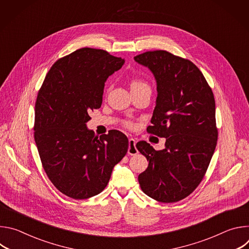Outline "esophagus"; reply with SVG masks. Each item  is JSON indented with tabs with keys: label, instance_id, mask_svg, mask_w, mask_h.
Instances as JSON below:
<instances>
[{
	"label": "esophagus",
	"instance_id": "1",
	"mask_svg": "<svg viewBox=\"0 0 249 249\" xmlns=\"http://www.w3.org/2000/svg\"><path fill=\"white\" fill-rule=\"evenodd\" d=\"M136 140L133 138L129 139V147H128V155L130 156H135L139 153L138 149L136 148Z\"/></svg>",
	"mask_w": 249,
	"mask_h": 249
}]
</instances>
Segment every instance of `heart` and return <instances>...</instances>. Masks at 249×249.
<instances>
[{
	"mask_svg": "<svg viewBox=\"0 0 249 249\" xmlns=\"http://www.w3.org/2000/svg\"><path fill=\"white\" fill-rule=\"evenodd\" d=\"M144 86H147L145 83L141 82V81H138V80H134L132 83H131V89H138V88H141V87H144ZM128 125H130L128 123Z\"/></svg>",
	"mask_w": 249,
	"mask_h": 249,
	"instance_id": "b5f03b06",
	"label": "heart"
}]
</instances>
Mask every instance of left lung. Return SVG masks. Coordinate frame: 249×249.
Returning <instances> with one entry per match:
<instances>
[{
	"label": "left lung",
	"instance_id": "obj_1",
	"mask_svg": "<svg viewBox=\"0 0 249 249\" xmlns=\"http://www.w3.org/2000/svg\"><path fill=\"white\" fill-rule=\"evenodd\" d=\"M134 60L147 67L157 82L153 125L147 130L166 139L160 151L138 142L137 149L149 160L138 180L151 198L174 203L196 189L214 155L218 140L214 94L189 60L163 50L145 52Z\"/></svg>",
	"mask_w": 249,
	"mask_h": 249
}]
</instances>
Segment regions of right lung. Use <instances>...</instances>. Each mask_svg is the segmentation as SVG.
<instances>
[{
	"mask_svg": "<svg viewBox=\"0 0 249 249\" xmlns=\"http://www.w3.org/2000/svg\"><path fill=\"white\" fill-rule=\"evenodd\" d=\"M124 63L101 49H78L54 63L38 92L35 143L48 178L70 198L99 194L128 151L120 131L98 138L87 127L89 111L101 106L106 80Z\"/></svg>",
	"mask_w": 249,
	"mask_h": 249,
	"instance_id": "right-lung-1",
	"label": "right lung"
}]
</instances>
